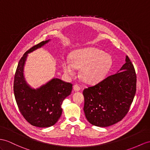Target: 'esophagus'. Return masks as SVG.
<instances>
[{"instance_id": "34e87169", "label": "esophagus", "mask_w": 150, "mask_h": 150, "mask_svg": "<svg viewBox=\"0 0 150 150\" xmlns=\"http://www.w3.org/2000/svg\"><path fill=\"white\" fill-rule=\"evenodd\" d=\"M80 89H81V87H80V86L78 85V84H75L74 85V90L77 92V91L80 90Z\"/></svg>"}]
</instances>
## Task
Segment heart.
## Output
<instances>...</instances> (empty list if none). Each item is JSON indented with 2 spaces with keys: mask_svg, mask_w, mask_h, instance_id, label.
<instances>
[{
  "mask_svg": "<svg viewBox=\"0 0 150 150\" xmlns=\"http://www.w3.org/2000/svg\"><path fill=\"white\" fill-rule=\"evenodd\" d=\"M71 59L64 58L62 68L67 75H72L75 69H81L83 80L88 83L95 84L102 81L112 66V57L103 51L96 47H86L75 51Z\"/></svg>",
  "mask_w": 150,
  "mask_h": 150,
  "instance_id": "1",
  "label": "heart"
}]
</instances>
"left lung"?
I'll use <instances>...</instances> for the list:
<instances>
[{
    "mask_svg": "<svg viewBox=\"0 0 150 150\" xmlns=\"http://www.w3.org/2000/svg\"><path fill=\"white\" fill-rule=\"evenodd\" d=\"M120 71L84 89L83 110L93 125L105 127L121 120L129 111L136 92L137 76L128 56Z\"/></svg>",
    "mask_w": 150,
    "mask_h": 150,
    "instance_id": "obj_1",
    "label": "left lung"
}]
</instances>
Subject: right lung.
<instances>
[{
	"instance_id": "obj_1",
	"label": "right lung",
	"mask_w": 150,
	"mask_h": 150,
	"mask_svg": "<svg viewBox=\"0 0 150 150\" xmlns=\"http://www.w3.org/2000/svg\"><path fill=\"white\" fill-rule=\"evenodd\" d=\"M50 40L42 41L24 53L18 64L14 79V94L18 109L33 126L45 128L55 124L62 115V104L71 94L72 84L52 79L39 88L33 89L25 81L23 67L28 53L41 47Z\"/></svg>"
}]
</instances>
